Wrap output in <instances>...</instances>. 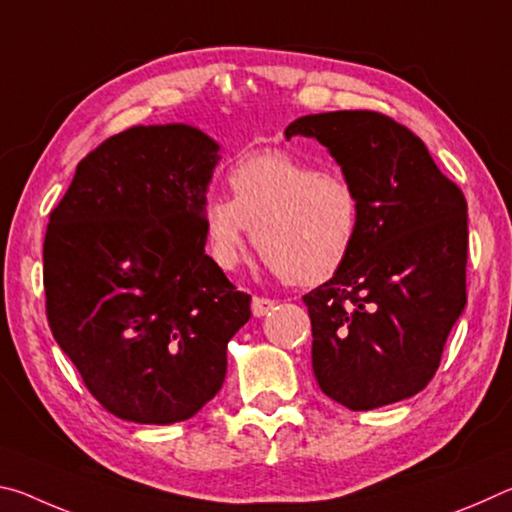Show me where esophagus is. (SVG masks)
Listing matches in <instances>:
<instances>
[{
	"label": "esophagus",
	"mask_w": 512,
	"mask_h": 512,
	"mask_svg": "<svg viewBox=\"0 0 512 512\" xmlns=\"http://www.w3.org/2000/svg\"><path fill=\"white\" fill-rule=\"evenodd\" d=\"M273 307H275V302L268 300V298H253V305H250V309H253V316H255V318L266 316L268 311H271Z\"/></svg>",
	"instance_id": "34e87169"
}]
</instances>
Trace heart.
<instances>
[{"mask_svg":"<svg viewBox=\"0 0 512 512\" xmlns=\"http://www.w3.org/2000/svg\"><path fill=\"white\" fill-rule=\"evenodd\" d=\"M232 198L203 207L212 264L232 271L253 237L268 273L298 287L327 282L348 262L361 228L359 194L339 173L320 171L284 151L241 158L230 169Z\"/></svg>","mask_w":512,"mask_h":512,"instance_id":"1","label":"heart"}]
</instances>
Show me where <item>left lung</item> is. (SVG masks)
<instances>
[{
  "mask_svg": "<svg viewBox=\"0 0 512 512\" xmlns=\"http://www.w3.org/2000/svg\"><path fill=\"white\" fill-rule=\"evenodd\" d=\"M320 142L359 194L348 262L309 291L311 366L327 397L370 411L420 393L465 309L467 203L409 128L370 110L291 121Z\"/></svg>",
  "mask_w": 512,
  "mask_h": 512,
  "instance_id": "obj_1",
  "label": "left lung"
}]
</instances>
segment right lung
I'll list each match as a JSON object with an SVG mask.
<instances>
[{
	"mask_svg": "<svg viewBox=\"0 0 512 512\" xmlns=\"http://www.w3.org/2000/svg\"><path fill=\"white\" fill-rule=\"evenodd\" d=\"M221 146L189 124L133 126L79 162L49 216L51 334L121 420H189L221 391L250 318L205 253L203 207Z\"/></svg>",
	"mask_w": 512,
	"mask_h": 512,
	"instance_id": "add662e5",
	"label": "right lung"
}]
</instances>
